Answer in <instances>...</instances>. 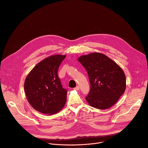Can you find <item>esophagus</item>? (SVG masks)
Here are the masks:
<instances>
[{
	"instance_id": "obj_1",
	"label": "esophagus",
	"mask_w": 148,
	"mask_h": 148,
	"mask_svg": "<svg viewBox=\"0 0 148 148\" xmlns=\"http://www.w3.org/2000/svg\"><path fill=\"white\" fill-rule=\"evenodd\" d=\"M75 90H79V89H80V87H79V86H76L75 88H74Z\"/></svg>"
}]
</instances>
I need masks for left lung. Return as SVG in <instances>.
I'll list each match as a JSON object with an SVG mask.
<instances>
[{
  "label": "left lung",
  "instance_id": "left-lung-1",
  "mask_svg": "<svg viewBox=\"0 0 148 148\" xmlns=\"http://www.w3.org/2000/svg\"><path fill=\"white\" fill-rule=\"evenodd\" d=\"M78 61L86 69L91 89L86 97L88 104L100 110L112 106L124 94L126 76L122 68L106 55L93 53Z\"/></svg>",
  "mask_w": 148,
  "mask_h": 148
}]
</instances>
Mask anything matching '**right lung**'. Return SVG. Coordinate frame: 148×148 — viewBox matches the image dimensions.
Segmentation results:
<instances>
[{
	"label": "right lung",
	"instance_id": "add662e5",
	"mask_svg": "<svg viewBox=\"0 0 148 148\" xmlns=\"http://www.w3.org/2000/svg\"><path fill=\"white\" fill-rule=\"evenodd\" d=\"M65 55H53L37 64L27 76L24 88L27 99L37 111L52 115L59 112L66 100L58 69Z\"/></svg>",
	"mask_w": 148,
	"mask_h": 148
}]
</instances>
